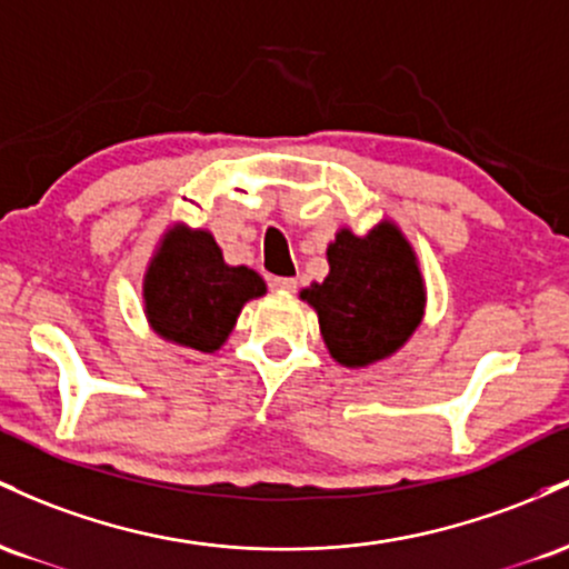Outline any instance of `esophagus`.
Masks as SVG:
<instances>
[{"label":"esophagus","mask_w":569,"mask_h":569,"mask_svg":"<svg viewBox=\"0 0 569 569\" xmlns=\"http://www.w3.org/2000/svg\"><path fill=\"white\" fill-rule=\"evenodd\" d=\"M271 287H273V290H279V292H296L298 282L292 277H273Z\"/></svg>","instance_id":"34e87169"}]
</instances>
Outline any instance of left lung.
Instances as JSON below:
<instances>
[{
    "label": "left lung",
    "mask_w": 569,
    "mask_h": 569,
    "mask_svg": "<svg viewBox=\"0 0 569 569\" xmlns=\"http://www.w3.org/2000/svg\"><path fill=\"white\" fill-rule=\"evenodd\" d=\"M328 263L325 282L301 298L315 306L330 357L347 368L392 357L425 317V279L403 231L389 220L366 236L341 228Z\"/></svg>",
    "instance_id": "left-lung-1"
}]
</instances>
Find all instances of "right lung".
Returning a JSON list of instances; mask_svg holds the SVG:
<instances>
[{
  "label": "right lung",
  "instance_id": "1",
  "mask_svg": "<svg viewBox=\"0 0 569 569\" xmlns=\"http://www.w3.org/2000/svg\"><path fill=\"white\" fill-rule=\"evenodd\" d=\"M144 315L158 336L196 352H217L241 309L266 296L247 266H228L209 231L174 226L163 233L144 273Z\"/></svg>",
  "mask_w": 569,
  "mask_h": 569
}]
</instances>
